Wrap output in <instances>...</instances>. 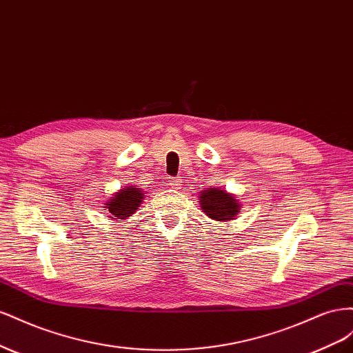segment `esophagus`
<instances>
[{
    "instance_id": "esophagus-1",
    "label": "esophagus",
    "mask_w": 353,
    "mask_h": 353,
    "mask_svg": "<svg viewBox=\"0 0 353 353\" xmlns=\"http://www.w3.org/2000/svg\"><path fill=\"white\" fill-rule=\"evenodd\" d=\"M169 185L170 187H172V188H181V185H183V184H181V178H175V179H170L169 181Z\"/></svg>"
}]
</instances>
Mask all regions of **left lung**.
I'll return each instance as SVG.
<instances>
[{
    "label": "left lung",
    "mask_w": 353,
    "mask_h": 353,
    "mask_svg": "<svg viewBox=\"0 0 353 353\" xmlns=\"http://www.w3.org/2000/svg\"><path fill=\"white\" fill-rule=\"evenodd\" d=\"M199 203L201 210L206 215L219 222H228L236 219L239 212L241 210V203L236 196L227 193L225 190L221 188H208L199 193Z\"/></svg>",
    "instance_id": "obj_1"
}]
</instances>
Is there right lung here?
<instances>
[{"instance_id":"obj_1","label":"right lung","mask_w":353,"mask_h":353,"mask_svg":"<svg viewBox=\"0 0 353 353\" xmlns=\"http://www.w3.org/2000/svg\"><path fill=\"white\" fill-rule=\"evenodd\" d=\"M143 188H137L135 185H125L112 194L109 200L104 203V210L108 218L123 222L130 219L134 213L143 205L144 200Z\"/></svg>"}]
</instances>
